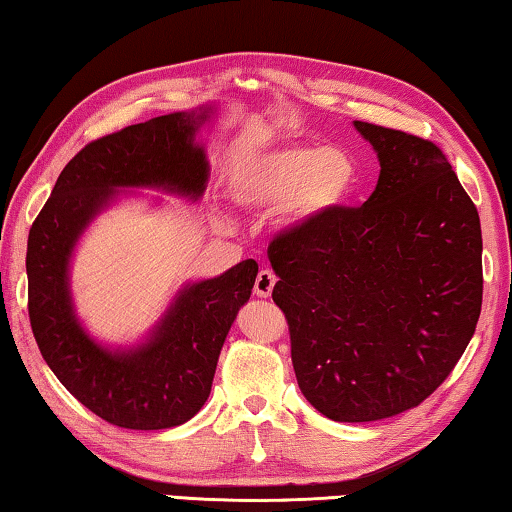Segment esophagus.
<instances>
[{"label": "esophagus", "instance_id": "34e87169", "mask_svg": "<svg viewBox=\"0 0 512 512\" xmlns=\"http://www.w3.org/2000/svg\"><path fill=\"white\" fill-rule=\"evenodd\" d=\"M275 282H277V277L273 275V271H259L257 273V280H255V293L259 298H268L271 296V291H273V287H275Z\"/></svg>", "mask_w": 512, "mask_h": 512}]
</instances>
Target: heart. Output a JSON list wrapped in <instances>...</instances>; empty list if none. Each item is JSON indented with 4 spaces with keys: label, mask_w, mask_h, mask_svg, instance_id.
Segmentation results:
<instances>
[{
    "label": "heart",
    "mask_w": 512,
    "mask_h": 512,
    "mask_svg": "<svg viewBox=\"0 0 512 512\" xmlns=\"http://www.w3.org/2000/svg\"><path fill=\"white\" fill-rule=\"evenodd\" d=\"M359 185V167L339 146L289 144L230 164L225 187L244 210L280 207L291 228H307L339 212Z\"/></svg>",
    "instance_id": "1"
}]
</instances>
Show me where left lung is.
<instances>
[{"mask_svg": "<svg viewBox=\"0 0 512 512\" xmlns=\"http://www.w3.org/2000/svg\"><path fill=\"white\" fill-rule=\"evenodd\" d=\"M375 192L268 248L307 402L329 420L409 411L443 384L481 314V223L429 140L354 121Z\"/></svg>", "mask_w": 512, "mask_h": 512, "instance_id": "obj_1", "label": "left lung"}]
</instances>
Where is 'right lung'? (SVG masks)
<instances>
[{"label":"right lung","mask_w":512,"mask_h":512,"mask_svg":"<svg viewBox=\"0 0 512 512\" xmlns=\"http://www.w3.org/2000/svg\"><path fill=\"white\" fill-rule=\"evenodd\" d=\"M216 106L171 112L90 142L60 171L27 246L29 318L42 359L83 406L124 429H171L201 411L225 336L253 291L257 264L187 282L140 343L110 348L90 336L72 298V257L97 216L126 189L198 201L210 162L196 140Z\"/></svg>","instance_id":"obj_1"}]
</instances>
